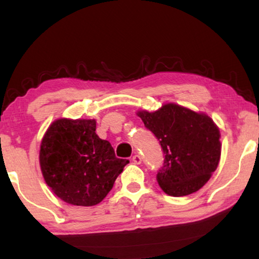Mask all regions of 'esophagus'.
<instances>
[{
  "label": "esophagus",
  "mask_w": 259,
  "mask_h": 259,
  "mask_svg": "<svg viewBox=\"0 0 259 259\" xmlns=\"http://www.w3.org/2000/svg\"><path fill=\"white\" fill-rule=\"evenodd\" d=\"M133 161H134L135 164H140V163H142V156H140L139 154H135L133 156Z\"/></svg>",
  "instance_id": "obj_1"
}]
</instances>
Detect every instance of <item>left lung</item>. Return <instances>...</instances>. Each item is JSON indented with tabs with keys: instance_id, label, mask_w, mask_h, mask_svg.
<instances>
[{
	"instance_id": "left-lung-1",
	"label": "left lung",
	"mask_w": 259,
	"mask_h": 259,
	"mask_svg": "<svg viewBox=\"0 0 259 259\" xmlns=\"http://www.w3.org/2000/svg\"><path fill=\"white\" fill-rule=\"evenodd\" d=\"M137 115L164 153L163 166L156 175L162 191L171 196L199 191L221 160V133L211 117L174 103L155 112L138 111Z\"/></svg>"
}]
</instances>
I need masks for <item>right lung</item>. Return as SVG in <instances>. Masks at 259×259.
Here are the masks:
<instances>
[{
    "mask_svg": "<svg viewBox=\"0 0 259 259\" xmlns=\"http://www.w3.org/2000/svg\"><path fill=\"white\" fill-rule=\"evenodd\" d=\"M128 160L117 159L96 134V120L58 119L43 136L40 165L51 191L66 203L96 205L112 190Z\"/></svg>",
    "mask_w": 259,
    "mask_h": 259,
    "instance_id": "add662e5",
    "label": "right lung"
}]
</instances>
